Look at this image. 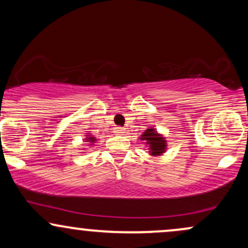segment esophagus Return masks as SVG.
<instances>
[{
	"label": "esophagus",
	"mask_w": 248,
	"mask_h": 248,
	"mask_svg": "<svg viewBox=\"0 0 248 248\" xmlns=\"http://www.w3.org/2000/svg\"><path fill=\"white\" fill-rule=\"evenodd\" d=\"M114 133H115V134H119V135H120V134H124V128H122V127H115V128H114Z\"/></svg>",
	"instance_id": "1"
}]
</instances>
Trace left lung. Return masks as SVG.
<instances>
[{
	"label": "left lung",
	"instance_id": "obj_1",
	"mask_svg": "<svg viewBox=\"0 0 248 248\" xmlns=\"http://www.w3.org/2000/svg\"><path fill=\"white\" fill-rule=\"evenodd\" d=\"M140 139L142 141H146V144L149 146V153L152 155L158 156L166 152L167 141L162 138L160 134L156 132V129L149 128V129H147L146 132L142 134Z\"/></svg>",
	"mask_w": 248,
	"mask_h": 248
}]
</instances>
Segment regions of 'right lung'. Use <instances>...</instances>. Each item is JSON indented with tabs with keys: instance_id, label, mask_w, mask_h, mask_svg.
<instances>
[{
	"instance_id": "1",
	"label": "right lung",
	"mask_w": 248,
	"mask_h": 248,
	"mask_svg": "<svg viewBox=\"0 0 248 248\" xmlns=\"http://www.w3.org/2000/svg\"><path fill=\"white\" fill-rule=\"evenodd\" d=\"M87 142H90V143H93V142L95 141V138H93V136H88V138H86Z\"/></svg>"
}]
</instances>
